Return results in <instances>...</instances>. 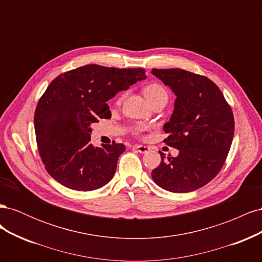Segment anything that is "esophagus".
Returning <instances> with one entry per match:
<instances>
[{"label":"esophagus","mask_w":262,"mask_h":262,"mask_svg":"<svg viewBox=\"0 0 262 262\" xmlns=\"http://www.w3.org/2000/svg\"><path fill=\"white\" fill-rule=\"evenodd\" d=\"M133 147L136 148L139 153H142V154L147 153L148 150H149V147H148V146H145V145H134Z\"/></svg>","instance_id":"obj_1"}]
</instances>
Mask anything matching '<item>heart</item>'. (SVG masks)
Wrapping results in <instances>:
<instances>
[{
    "label": "heart",
    "mask_w": 262,
    "mask_h": 262,
    "mask_svg": "<svg viewBox=\"0 0 262 262\" xmlns=\"http://www.w3.org/2000/svg\"><path fill=\"white\" fill-rule=\"evenodd\" d=\"M143 93L149 102H153L158 99H167L168 98L167 92H166L164 87L158 83L147 84L143 89ZM123 97H124V94L120 95V97L118 98V102H121Z\"/></svg>",
    "instance_id": "heart-1"
}]
</instances>
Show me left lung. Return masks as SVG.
<instances>
[{
	"label": "left lung",
	"instance_id": "left-lung-1",
	"mask_svg": "<svg viewBox=\"0 0 262 262\" xmlns=\"http://www.w3.org/2000/svg\"><path fill=\"white\" fill-rule=\"evenodd\" d=\"M152 74L177 97L163 129L168 133L165 143L179 150L167 158L160 152L162 161L152 178L170 192L193 191L215 177L226 161L235 129L232 108L207 76L181 69H152Z\"/></svg>",
	"mask_w": 262,
	"mask_h": 262
}]
</instances>
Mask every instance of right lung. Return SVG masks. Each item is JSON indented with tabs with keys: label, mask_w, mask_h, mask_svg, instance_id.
Listing matches in <instances>:
<instances>
[{
	"label": "right lung",
	"mask_w": 262,
	"mask_h": 262,
	"mask_svg": "<svg viewBox=\"0 0 262 262\" xmlns=\"http://www.w3.org/2000/svg\"><path fill=\"white\" fill-rule=\"evenodd\" d=\"M144 69L89 64L49 84L35 110L39 154L49 175L67 188L92 191L113 179L122 143H91V125L112 117L106 101L145 78Z\"/></svg>",
	"instance_id": "add662e5"
}]
</instances>
